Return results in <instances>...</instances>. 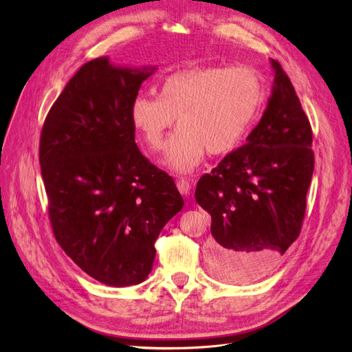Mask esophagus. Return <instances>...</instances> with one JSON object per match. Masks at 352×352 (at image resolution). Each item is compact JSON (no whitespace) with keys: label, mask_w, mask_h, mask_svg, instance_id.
<instances>
[{"label":"esophagus","mask_w":352,"mask_h":352,"mask_svg":"<svg viewBox=\"0 0 352 352\" xmlns=\"http://www.w3.org/2000/svg\"><path fill=\"white\" fill-rule=\"evenodd\" d=\"M176 185H177V189H179L180 194H182V195H189V192H190V184H189L188 179H185V177L179 179Z\"/></svg>","instance_id":"esophagus-1"}]
</instances>
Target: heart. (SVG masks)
Segmentation results:
<instances>
[{
    "label": "heart",
    "instance_id": "1",
    "mask_svg": "<svg viewBox=\"0 0 352 352\" xmlns=\"http://www.w3.org/2000/svg\"><path fill=\"white\" fill-rule=\"evenodd\" d=\"M264 101L260 74L251 67L201 66L170 74L158 98L138 95L131 119L151 153L162 150L170 129L163 162L179 173L197 168L207 151L223 155L242 142Z\"/></svg>",
    "mask_w": 352,
    "mask_h": 352
}]
</instances>
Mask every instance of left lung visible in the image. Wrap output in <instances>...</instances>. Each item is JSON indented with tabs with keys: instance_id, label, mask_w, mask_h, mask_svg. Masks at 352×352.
Segmentation results:
<instances>
[{
	"instance_id": "1",
	"label": "left lung",
	"mask_w": 352,
	"mask_h": 352,
	"mask_svg": "<svg viewBox=\"0 0 352 352\" xmlns=\"http://www.w3.org/2000/svg\"><path fill=\"white\" fill-rule=\"evenodd\" d=\"M273 94L247 142L201 176L198 204L210 212L211 270L217 279L251 283L276 267L300 236L314 170L310 120L280 63Z\"/></svg>"
}]
</instances>
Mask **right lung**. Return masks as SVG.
<instances>
[{
	"label": "right lung",
	"mask_w": 352,
	"mask_h": 352,
	"mask_svg": "<svg viewBox=\"0 0 352 352\" xmlns=\"http://www.w3.org/2000/svg\"><path fill=\"white\" fill-rule=\"evenodd\" d=\"M154 69L91 60L52 104L39 164L60 247L91 278L110 286L144 282L154 243L184 207L172 176L135 142L131 107Z\"/></svg>",
	"instance_id": "1"
}]
</instances>
